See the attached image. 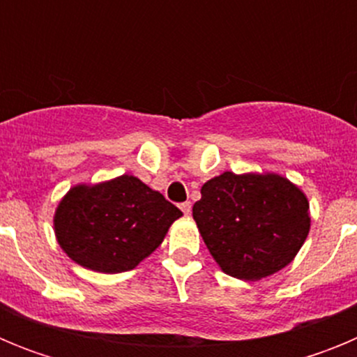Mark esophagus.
<instances>
[{
    "label": "esophagus",
    "mask_w": 357,
    "mask_h": 357,
    "mask_svg": "<svg viewBox=\"0 0 357 357\" xmlns=\"http://www.w3.org/2000/svg\"><path fill=\"white\" fill-rule=\"evenodd\" d=\"M181 209L185 216H188V214H191V202H182Z\"/></svg>",
    "instance_id": "esophagus-1"
}]
</instances>
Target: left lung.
<instances>
[{
    "mask_svg": "<svg viewBox=\"0 0 357 357\" xmlns=\"http://www.w3.org/2000/svg\"><path fill=\"white\" fill-rule=\"evenodd\" d=\"M193 218L220 268L259 280L288 266L309 234V202L275 173L225 172L202 185Z\"/></svg>",
    "mask_w": 357,
    "mask_h": 357,
    "instance_id": "8db88e82",
    "label": "left lung"
}]
</instances>
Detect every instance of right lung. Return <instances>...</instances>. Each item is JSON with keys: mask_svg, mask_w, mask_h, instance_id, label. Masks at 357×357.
I'll return each instance as SVG.
<instances>
[{"mask_svg": "<svg viewBox=\"0 0 357 357\" xmlns=\"http://www.w3.org/2000/svg\"><path fill=\"white\" fill-rule=\"evenodd\" d=\"M182 211L132 175L75 185L56 207L55 236L80 266L102 273L135 268L162 243Z\"/></svg>", "mask_w": 357, "mask_h": 357, "instance_id": "right-lung-1", "label": "right lung"}]
</instances>
